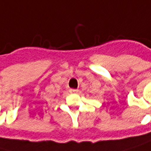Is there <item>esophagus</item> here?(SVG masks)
<instances>
[{
	"label": "esophagus",
	"mask_w": 151,
	"mask_h": 151,
	"mask_svg": "<svg viewBox=\"0 0 151 151\" xmlns=\"http://www.w3.org/2000/svg\"><path fill=\"white\" fill-rule=\"evenodd\" d=\"M78 91V89H70V92L71 93H77Z\"/></svg>",
	"instance_id": "1"
}]
</instances>
